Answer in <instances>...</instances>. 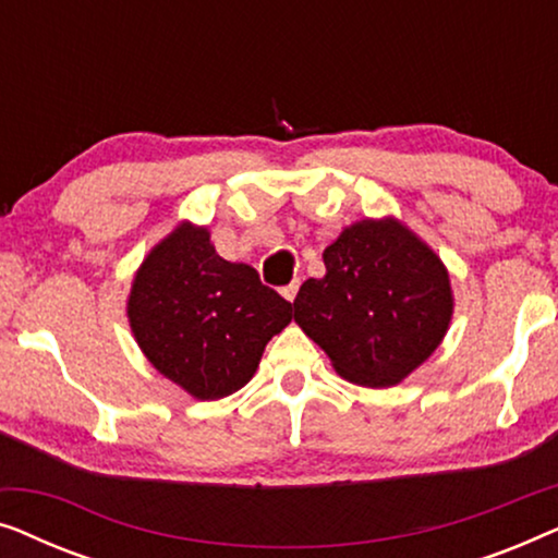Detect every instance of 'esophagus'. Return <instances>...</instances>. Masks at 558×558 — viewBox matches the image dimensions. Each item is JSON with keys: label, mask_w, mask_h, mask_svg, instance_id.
<instances>
[{"label": "esophagus", "mask_w": 558, "mask_h": 558, "mask_svg": "<svg viewBox=\"0 0 558 558\" xmlns=\"http://www.w3.org/2000/svg\"><path fill=\"white\" fill-rule=\"evenodd\" d=\"M296 292H300V279L289 281V284H287V287H281V296H284V300H289V302H294V296H296Z\"/></svg>", "instance_id": "esophagus-1"}]
</instances>
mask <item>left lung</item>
<instances>
[{"instance_id": "1", "label": "left lung", "mask_w": 558, "mask_h": 558, "mask_svg": "<svg viewBox=\"0 0 558 558\" xmlns=\"http://www.w3.org/2000/svg\"><path fill=\"white\" fill-rule=\"evenodd\" d=\"M323 279H307L294 319L353 384L384 388L422 365L452 317L447 269L396 220H361L325 248Z\"/></svg>"}]
</instances>
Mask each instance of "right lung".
I'll return each instance as SVG.
<instances>
[{
    "label": "right lung",
    "instance_id": "right-lung-1",
    "mask_svg": "<svg viewBox=\"0 0 558 558\" xmlns=\"http://www.w3.org/2000/svg\"><path fill=\"white\" fill-rule=\"evenodd\" d=\"M292 302L258 271L216 254L205 228L180 226L144 258L129 296L136 342L159 373L197 399H223L251 380Z\"/></svg>",
    "mask_w": 558,
    "mask_h": 558
}]
</instances>
